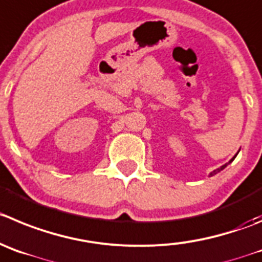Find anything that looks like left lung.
<instances>
[{
    "label": "left lung",
    "instance_id": "obj_1",
    "mask_svg": "<svg viewBox=\"0 0 262 262\" xmlns=\"http://www.w3.org/2000/svg\"><path fill=\"white\" fill-rule=\"evenodd\" d=\"M235 156H236V155H235ZM235 156H234V158H233V159H231V160H230V161H229V163H226V164H224V165H222V167L217 168V169H214V170H213V172H211V174H209V176H213V174H217V173H219V172H221V170H222V169H225V168H226V167H227V165L230 164L231 161H233V160H234V159H235Z\"/></svg>",
    "mask_w": 262,
    "mask_h": 262
}]
</instances>
